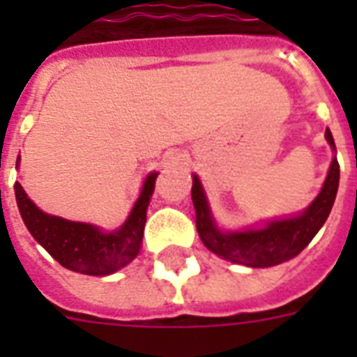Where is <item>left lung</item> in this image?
<instances>
[{
	"mask_svg": "<svg viewBox=\"0 0 357 357\" xmlns=\"http://www.w3.org/2000/svg\"><path fill=\"white\" fill-rule=\"evenodd\" d=\"M326 139L332 148H335L330 129H326ZM337 187L339 162L337 159H333L326 181L322 185L321 195L317 196L313 204L302 215L274 220L261 229L222 234L213 222L200 179L195 176L190 195H192V204L196 209V228H198L202 243L206 244L213 254L220 255L224 259L234 261L237 265L252 266V268L280 265V263L293 259L294 255H298L322 228V224L326 222L333 202H335Z\"/></svg>",
	"mask_w": 357,
	"mask_h": 357,
	"instance_id": "left-lung-1",
	"label": "left lung"
}]
</instances>
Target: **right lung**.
Masks as SVG:
<instances>
[{
  "instance_id": "obj_1",
  "label": "right lung",
  "mask_w": 357,
  "mask_h": 357,
  "mask_svg": "<svg viewBox=\"0 0 357 357\" xmlns=\"http://www.w3.org/2000/svg\"><path fill=\"white\" fill-rule=\"evenodd\" d=\"M155 179L157 174H150L146 178L133 211L114 234H103L92 224L72 222L46 215L27 198L18 181L14 183V192L20 215L29 234L46 248L53 259L81 274L107 276L131 263L139 254L144 234L146 209L155 189Z\"/></svg>"
}]
</instances>
